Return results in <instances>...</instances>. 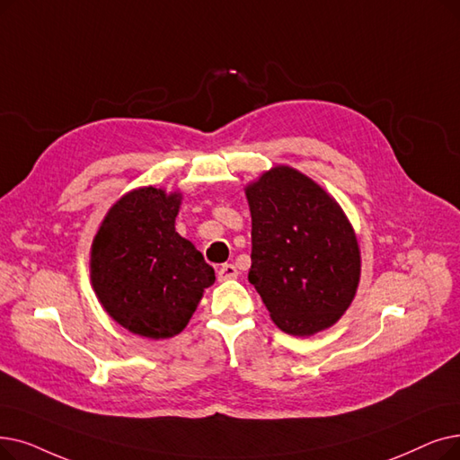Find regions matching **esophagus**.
I'll return each instance as SVG.
<instances>
[{
  "label": "esophagus",
  "mask_w": 460,
  "mask_h": 460,
  "mask_svg": "<svg viewBox=\"0 0 460 460\" xmlns=\"http://www.w3.org/2000/svg\"><path fill=\"white\" fill-rule=\"evenodd\" d=\"M236 276H238V269L234 265H229V263H226L224 267H219V270H217L219 279H234Z\"/></svg>",
  "instance_id": "34e87169"
}]
</instances>
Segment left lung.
Segmentation results:
<instances>
[{
    "label": "left lung",
    "mask_w": 460,
    "mask_h": 460,
    "mask_svg": "<svg viewBox=\"0 0 460 460\" xmlns=\"http://www.w3.org/2000/svg\"><path fill=\"white\" fill-rule=\"evenodd\" d=\"M252 214L250 284L272 322L312 336L349 308L361 278L357 236L334 199L312 178L278 165L246 186Z\"/></svg>",
    "instance_id": "obj_1"
}]
</instances>
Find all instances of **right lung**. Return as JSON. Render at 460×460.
<instances>
[{
  "label": "right lung",
  "instance_id": "1",
  "mask_svg": "<svg viewBox=\"0 0 460 460\" xmlns=\"http://www.w3.org/2000/svg\"><path fill=\"white\" fill-rule=\"evenodd\" d=\"M182 193L138 188L109 208L92 243L90 278L105 312L133 334L182 332L214 284L203 253L174 229Z\"/></svg>",
  "mask_w": 460,
  "mask_h": 460
}]
</instances>
